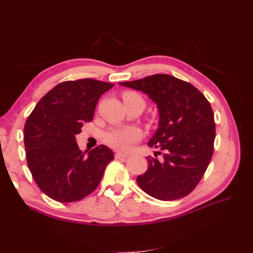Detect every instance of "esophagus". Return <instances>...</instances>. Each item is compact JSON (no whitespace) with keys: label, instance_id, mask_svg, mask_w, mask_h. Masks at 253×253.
<instances>
[{"label":"esophagus","instance_id":"obj_1","mask_svg":"<svg viewBox=\"0 0 253 253\" xmlns=\"http://www.w3.org/2000/svg\"><path fill=\"white\" fill-rule=\"evenodd\" d=\"M128 155L126 154V153H120V152H117L116 154H115V158L116 159H120V158H126Z\"/></svg>","mask_w":253,"mask_h":253}]
</instances>
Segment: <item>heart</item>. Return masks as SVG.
I'll use <instances>...</instances> for the list:
<instances>
[{
    "mask_svg": "<svg viewBox=\"0 0 253 253\" xmlns=\"http://www.w3.org/2000/svg\"><path fill=\"white\" fill-rule=\"evenodd\" d=\"M128 97H139L138 94L133 91H127L124 95V99ZM142 99V98H141ZM142 131L137 126H118L113 127L104 135V139L111 147L120 150L127 151L132 145L142 138Z\"/></svg>",
    "mask_w": 253,
    "mask_h": 253,
    "instance_id": "obj_1",
    "label": "heart"
}]
</instances>
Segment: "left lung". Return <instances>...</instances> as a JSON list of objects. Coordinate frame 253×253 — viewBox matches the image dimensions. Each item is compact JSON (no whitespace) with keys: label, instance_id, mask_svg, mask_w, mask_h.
<instances>
[{"label":"left lung","instance_id":"1","mask_svg":"<svg viewBox=\"0 0 253 253\" xmlns=\"http://www.w3.org/2000/svg\"><path fill=\"white\" fill-rule=\"evenodd\" d=\"M120 85L142 90L157 104L159 125L149 141L163 155L147 157L149 169L137 177L145 193L160 201L190 194L201 181L214 151L215 122L210 102L192 84L156 74Z\"/></svg>","mask_w":253,"mask_h":253}]
</instances>
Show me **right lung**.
<instances>
[{"instance_id": "obj_1", "label": "right lung", "mask_w": 253, "mask_h": 253, "mask_svg": "<svg viewBox=\"0 0 253 253\" xmlns=\"http://www.w3.org/2000/svg\"><path fill=\"white\" fill-rule=\"evenodd\" d=\"M114 86L95 79L59 83L37 103L24 126L26 160L43 193L60 203L78 202L100 183L114 153L100 144L86 155L76 135L93 120L99 98Z\"/></svg>"}]
</instances>
